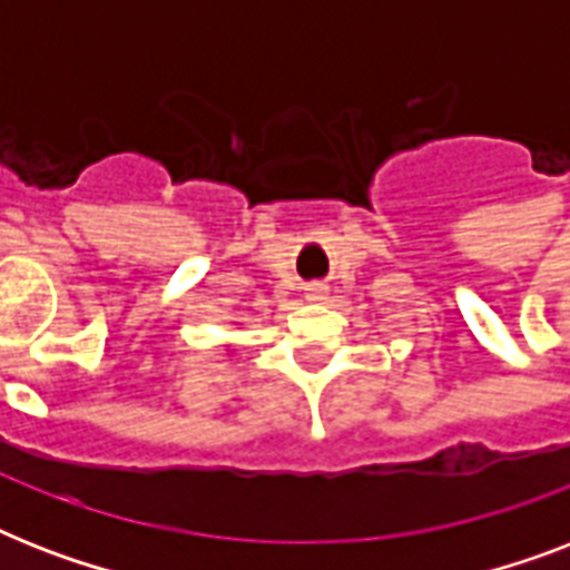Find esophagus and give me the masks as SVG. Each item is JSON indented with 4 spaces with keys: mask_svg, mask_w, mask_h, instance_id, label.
<instances>
[{
    "mask_svg": "<svg viewBox=\"0 0 570 570\" xmlns=\"http://www.w3.org/2000/svg\"><path fill=\"white\" fill-rule=\"evenodd\" d=\"M325 293H328L325 286H322V284H313L311 289H307V298H311V302H322V298H325Z\"/></svg>",
    "mask_w": 570,
    "mask_h": 570,
    "instance_id": "obj_1",
    "label": "esophagus"
}]
</instances>
